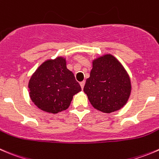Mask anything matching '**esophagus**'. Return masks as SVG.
<instances>
[{
  "mask_svg": "<svg viewBox=\"0 0 159 159\" xmlns=\"http://www.w3.org/2000/svg\"><path fill=\"white\" fill-rule=\"evenodd\" d=\"M84 84H85V82H84V81H81V83H80V85H81V89H84Z\"/></svg>",
  "mask_w": 159,
  "mask_h": 159,
  "instance_id": "1",
  "label": "esophagus"
}]
</instances>
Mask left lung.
<instances>
[{"label": "left lung", "mask_w": 159, "mask_h": 159, "mask_svg": "<svg viewBox=\"0 0 159 159\" xmlns=\"http://www.w3.org/2000/svg\"><path fill=\"white\" fill-rule=\"evenodd\" d=\"M131 81L123 64L110 53L92 61L84 92L92 106L104 113L122 109L131 93Z\"/></svg>", "instance_id": "8db88e82"}]
</instances>
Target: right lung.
<instances>
[{"label":"right lung","instance_id":"add662e5","mask_svg":"<svg viewBox=\"0 0 159 159\" xmlns=\"http://www.w3.org/2000/svg\"><path fill=\"white\" fill-rule=\"evenodd\" d=\"M29 97L41 110L56 114L70 106L81 89L73 72L67 68L64 57L44 61L31 76L28 84Z\"/></svg>","mask_w":159,"mask_h":159}]
</instances>
